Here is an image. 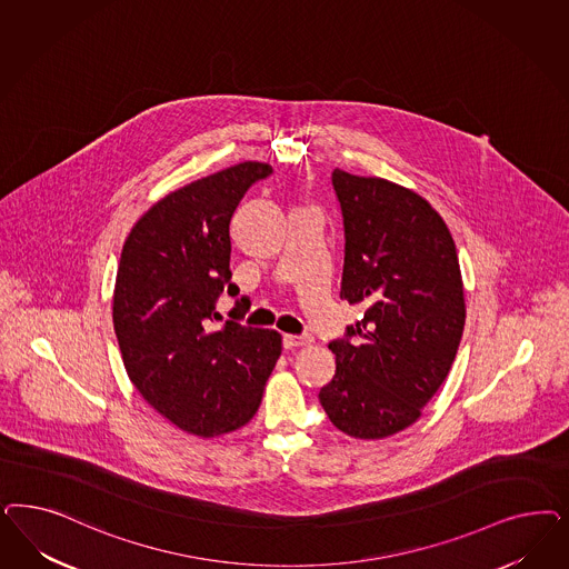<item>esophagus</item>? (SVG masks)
<instances>
[{
  "instance_id": "obj_1",
  "label": "esophagus",
  "mask_w": 569,
  "mask_h": 569,
  "mask_svg": "<svg viewBox=\"0 0 569 569\" xmlns=\"http://www.w3.org/2000/svg\"><path fill=\"white\" fill-rule=\"evenodd\" d=\"M282 346L287 349L306 348V346H312V337H308V335H284Z\"/></svg>"
}]
</instances>
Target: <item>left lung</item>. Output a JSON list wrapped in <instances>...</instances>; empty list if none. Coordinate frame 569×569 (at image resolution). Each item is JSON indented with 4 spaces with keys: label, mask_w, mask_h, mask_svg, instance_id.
<instances>
[{
    "label": "left lung",
    "mask_w": 569,
    "mask_h": 569,
    "mask_svg": "<svg viewBox=\"0 0 569 569\" xmlns=\"http://www.w3.org/2000/svg\"><path fill=\"white\" fill-rule=\"evenodd\" d=\"M343 216L341 299L365 316L330 341L335 377L318 398L330 422L383 440L421 417L465 329L459 256L440 213L400 183L332 171Z\"/></svg>",
    "instance_id": "8db88e82"
}]
</instances>
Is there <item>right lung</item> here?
<instances>
[{
  "instance_id": "obj_1",
  "label": "right lung",
  "mask_w": 569,
  "mask_h": 569,
  "mask_svg": "<svg viewBox=\"0 0 569 569\" xmlns=\"http://www.w3.org/2000/svg\"><path fill=\"white\" fill-rule=\"evenodd\" d=\"M272 173L257 161L221 169L154 202L121 251L112 322L133 387L186 433L213 438L253 419L282 349L276 330L218 329L216 301L239 287L230 220L244 192ZM249 308L240 297L237 310Z\"/></svg>"
}]
</instances>
